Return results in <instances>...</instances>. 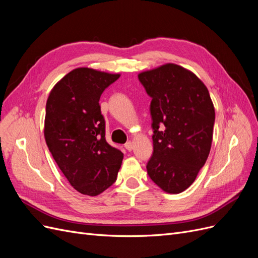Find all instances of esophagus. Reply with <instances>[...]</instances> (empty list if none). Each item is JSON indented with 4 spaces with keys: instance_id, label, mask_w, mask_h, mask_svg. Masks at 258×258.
Wrapping results in <instances>:
<instances>
[{
    "instance_id": "34e87169",
    "label": "esophagus",
    "mask_w": 258,
    "mask_h": 258,
    "mask_svg": "<svg viewBox=\"0 0 258 258\" xmlns=\"http://www.w3.org/2000/svg\"><path fill=\"white\" fill-rule=\"evenodd\" d=\"M124 148H126V150L127 151H132V148H134V143H132V142H127L126 144H124Z\"/></svg>"
}]
</instances>
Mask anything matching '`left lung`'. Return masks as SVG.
I'll list each match as a JSON object with an SVG mask.
<instances>
[{
  "label": "left lung",
  "instance_id": "obj_1",
  "mask_svg": "<svg viewBox=\"0 0 258 258\" xmlns=\"http://www.w3.org/2000/svg\"><path fill=\"white\" fill-rule=\"evenodd\" d=\"M138 77L152 98L154 152L147 174L163 191L179 194L194 183L210 154L215 121L212 100L196 75L174 63Z\"/></svg>",
  "mask_w": 258,
  "mask_h": 258
}]
</instances>
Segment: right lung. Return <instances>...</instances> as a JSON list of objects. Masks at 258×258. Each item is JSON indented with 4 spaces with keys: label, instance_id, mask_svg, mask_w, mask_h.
I'll return each instance as SVG.
<instances>
[{
    "label": "right lung",
    "instance_id": "right-lung-1",
    "mask_svg": "<svg viewBox=\"0 0 258 258\" xmlns=\"http://www.w3.org/2000/svg\"><path fill=\"white\" fill-rule=\"evenodd\" d=\"M89 68L68 73L46 103L44 136L49 152L77 191L97 196L116 181L123 154L105 140L99 100L119 79Z\"/></svg>",
    "mask_w": 258,
    "mask_h": 258
}]
</instances>
